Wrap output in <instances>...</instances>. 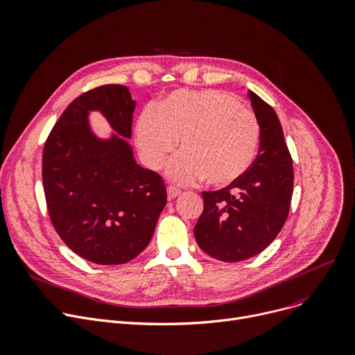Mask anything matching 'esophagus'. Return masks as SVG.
<instances>
[{
    "mask_svg": "<svg viewBox=\"0 0 355 355\" xmlns=\"http://www.w3.org/2000/svg\"><path fill=\"white\" fill-rule=\"evenodd\" d=\"M180 190L177 187H173V185H170L168 188H167V196H168V200H174L177 196H180Z\"/></svg>",
    "mask_w": 355,
    "mask_h": 355,
    "instance_id": "obj_1",
    "label": "esophagus"
}]
</instances>
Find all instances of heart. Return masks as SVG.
<instances>
[{
    "label": "heart",
    "instance_id": "b5f03b06",
    "mask_svg": "<svg viewBox=\"0 0 355 355\" xmlns=\"http://www.w3.org/2000/svg\"><path fill=\"white\" fill-rule=\"evenodd\" d=\"M167 175L178 184L201 178L212 187L240 180L257 158L261 127L255 112L220 89L174 91L137 123V146L150 168H158L177 146Z\"/></svg>",
    "mask_w": 355,
    "mask_h": 355
}]
</instances>
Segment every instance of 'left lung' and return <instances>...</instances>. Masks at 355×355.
Listing matches in <instances>:
<instances>
[{"mask_svg": "<svg viewBox=\"0 0 355 355\" xmlns=\"http://www.w3.org/2000/svg\"><path fill=\"white\" fill-rule=\"evenodd\" d=\"M261 127L258 155L240 180L202 191L204 209L194 235L200 248L220 261H241L266 250L284 225L291 205L294 168L272 107L248 91Z\"/></svg>", "mask_w": 355, "mask_h": 355, "instance_id": "1", "label": "left lung"}]
</instances>
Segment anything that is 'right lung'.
Returning <instances> with one entry per match:
<instances>
[{"mask_svg": "<svg viewBox=\"0 0 355 355\" xmlns=\"http://www.w3.org/2000/svg\"><path fill=\"white\" fill-rule=\"evenodd\" d=\"M134 108L123 85L92 88L65 108L44 144L42 184L53 227L68 248L96 264L135 258L167 204L161 175L139 167L124 139L131 138ZM92 109L118 137L103 141L89 131Z\"/></svg>", "mask_w": 355, "mask_h": 355, "instance_id": "1", "label": "right lung"}]
</instances>
